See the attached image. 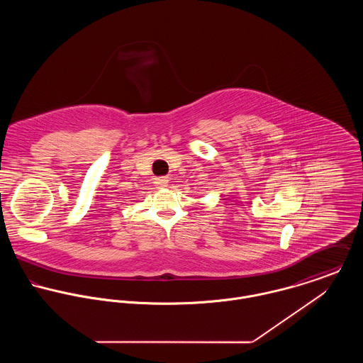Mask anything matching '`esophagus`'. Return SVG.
Segmentation results:
<instances>
[{
    "label": "esophagus",
    "instance_id": "obj_1",
    "mask_svg": "<svg viewBox=\"0 0 363 363\" xmlns=\"http://www.w3.org/2000/svg\"><path fill=\"white\" fill-rule=\"evenodd\" d=\"M166 184H167V179L166 177H156L155 186L157 189H163V187H166Z\"/></svg>",
    "mask_w": 363,
    "mask_h": 363
}]
</instances>
